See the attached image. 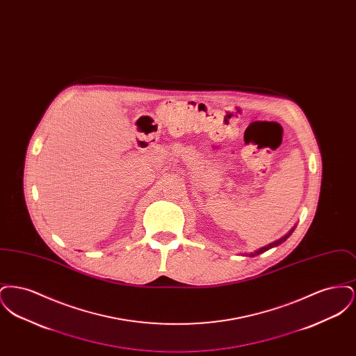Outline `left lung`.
Instances as JSON below:
<instances>
[{
    "label": "left lung",
    "instance_id": "obj_1",
    "mask_svg": "<svg viewBox=\"0 0 356 356\" xmlns=\"http://www.w3.org/2000/svg\"><path fill=\"white\" fill-rule=\"evenodd\" d=\"M295 228H296V225H293L289 231H288L287 234L284 235V236L280 237V238H277V240H275V241H272V243H270V244H267V245H264V247H261V248H259V250H256V251H254V252H251V254H248V256H251V257H254V256H256V254H263V252H266V251H268V250H271V248H273V247H277V245H280L282 243H284L286 240H287L288 237L291 236L292 235V232L295 231Z\"/></svg>",
    "mask_w": 356,
    "mask_h": 356
}]
</instances>
